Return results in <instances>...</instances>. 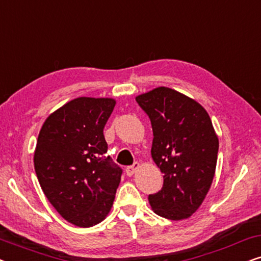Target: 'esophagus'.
<instances>
[{
    "label": "esophagus",
    "mask_w": 261,
    "mask_h": 261,
    "mask_svg": "<svg viewBox=\"0 0 261 261\" xmlns=\"http://www.w3.org/2000/svg\"><path fill=\"white\" fill-rule=\"evenodd\" d=\"M139 167H140V164L139 163H134L133 165H130V166H128V167H126V173H127V176H133V174L135 173V171H137Z\"/></svg>",
    "instance_id": "obj_1"
}]
</instances>
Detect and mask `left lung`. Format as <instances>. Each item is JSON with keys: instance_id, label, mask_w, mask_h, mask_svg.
<instances>
[{"instance_id": "1", "label": "left lung", "mask_w": 261, "mask_h": 261, "mask_svg": "<svg viewBox=\"0 0 261 261\" xmlns=\"http://www.w3.org/2000/svg\"><path fill=\"white\" fill-rule=\"evenodd\" d=\"M135 99L151 120V154L164 173L162 190L148 196L149 204L165 219H188L204 201L215 176L219 138L209 114L195 99L166 87Z\"/></svg>"}]
</instances>
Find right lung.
<instances>
[{
    "label": "right lung",
    "mask_w": 261,
    "mask_h": 261,
    "mask_svg": "<svg viewBox=\"0 0 261 261\" xmlns=\"http://www.w3.org/2000/svg\"><path fill=\"white\" fill-rule=\"evenodd\" d=\"M115 105L113 98H74L52 113L39 133V183L57 212L77 227L102 222L120 184L122 170L106 154L103 135Z\"/></svg>",
    "instance_id": "right-lung-1"
}]
</instances>
